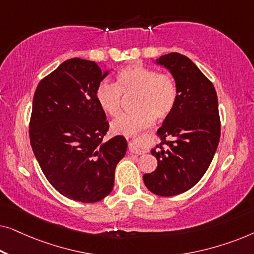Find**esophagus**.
Returning a JSON list of instances; mask_svg holds the SVG:
<instances>
[{
	"mask_svg": "<svg viewBox=\"0 0 254 254\" xmlns=\"http://www.w3.org/2000/svg\"><path fill=\"white\" fill-rule=\"evenodd\" d=\"M128 151L130 154H135V155H141L143 154V149L140 145V141H138V137L134 136L133 138H130L128 141Z\"/></svg>",
	"mask_w": 254,
	"mask_h": 254,
	"instance_id": "esophagus-1",
	"label": "esophagus"
}]
</instances>
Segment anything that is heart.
<instances>
[{
	"instance_id": "heart-1",
	"label": "heart",
	"mask_w": 254,
	"mask_h": 254,
	"mask_svg": "<svg viewBox=\"0 0 254 254\" xmlns=\"http://www.w3.org/2000/svg\"><path fill=\"white\" fill-rule=\"evenodd\" d=\"M124 96H133V110L118 117L111 129L118 135H131L149 126L152 119L163 120L171 114L178 99V86L169 72L135 64L121 68L114 84L102 82L95 91L100 109L111 117L119 114Z\"/></svg>"
}]
</instances>
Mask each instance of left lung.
Segmentation results:
<instances>
[{
    "label": "left lung",
    "mask_w": 254,
    "mask_h": 254,
    "mask_svg": "<svg viewBox=\"0 0 254 254\" xmlns=\"http://www.w3.org/2000/svg\"><path fill=\"white\" fill-rule=\"evenodd\" d=\"M157 64L171 71L178 99L157 134L162 143L151 154L157 169L145 173L143 182L156 195L173 196L186 192L202 178L216 151L221 120L215 88L185 55L169 53Z\"/></svg>",
    "instance_id": "8db88e82"
}]
</instances>
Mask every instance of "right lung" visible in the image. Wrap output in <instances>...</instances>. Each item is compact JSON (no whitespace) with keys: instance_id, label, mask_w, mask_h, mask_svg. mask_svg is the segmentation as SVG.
<instances>
[{"instance_id":"1","label":"right lung","mask_w":254,"mask_h":254,"mask_svg":"<svg viewBox=\"0 0 254 254\" xmlns=\"http://www.w3.org/2000/svg\"><path fill=\"white\" fill-rule=\"evenodd\" d=\"M107 72L74 58L41 79L33 96L30 142L45 177L68 199L92 203L109 195L124 136L104 141L109 123L95 91Z\"/></svg>"}]
</instances>
